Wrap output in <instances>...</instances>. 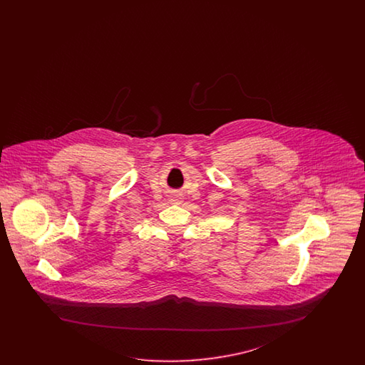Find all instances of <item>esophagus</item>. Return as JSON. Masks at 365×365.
Segmentation results:
<instances>
[{"label": "esophagus", "instance_id": "34e87169", "mask_svg": "<svg viewBox=\"0 0 365 365\" xmlns=\"http://www.w3.org/2000/svg\"><path fill=\"white\" fill-rule=\"evenodd\" d=\"M173 202H174V203H180V202H182L180 195H179V194H174V197H173Z\"/></svg>", "mask_w": 365, "mask_h": 365}]
</instances>
